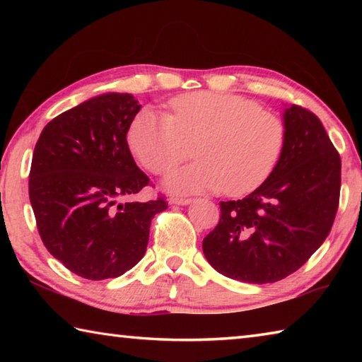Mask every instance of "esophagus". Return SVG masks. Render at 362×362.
I'll list each match as a JSON object with an SVG mask.
<instances>
[{"label": "esophagus", "mask_w": 362, "mask_h": 362, "mask_svg": "<svg viewBox=\"0 0 362 362\" xmlns=\"http://www.w3.org/2000/svg\"><path fill=\"white\" fill-rule=\"evenodd\" d=\"M189 203H192V199H189V198H180V196H173V198H170V204L187 206Z\"/></svg>", "instance_id": "esophagus-1"}]
</instances>
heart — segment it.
Masks as SVG:
<instances>
[{
  "label": "heart",
  "instance_id": "heart-1",
  "mask_svg": "<svg viewBox=\"0 0 362 362\" xmlns=\"http://www.w3.org/2000/svg\"><path fill=\"white\" fill-rule=\"evenodd\" d=\"M127 142L142 166L156 175L168 174L193 153L199 156L169 175L168 187L174 192L225 189L243 196L260 188L278 166L286 126L246 97L189 93L170 100L169 116L142 110L131 122Z\"/></svg>",
  "mask_w": 362,
  "mask_h": 362
}]
</instances>
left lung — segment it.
Masks as SVG:
<instances>
[{
	"label": "left lung",
	"mask_w": 362,
	"mask_h": 362,
	"mask_svg": "<svg viewBox=\"0 0 362 362\" xmlns=\"http://www.w3.org/2000/svg\"><path fill=\"white\" fill-rule=\"evenodd\" d=\"M286 145L260 188L220 203L203 252L214 269L244 283L284 279L303 265L332 228L341 161L322 122L303 107L284 112Z\"/></svg>",
	"instance_id": "1"
}]
</instances>
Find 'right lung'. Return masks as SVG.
I'll return each instance as SVG.
<instances>
[{
  "instance_id": "right-lung-1",
  "label": "right lung",
  "mask_w": 362,
  "mask_h": 362,
  "mask_svg": "<svg viewBox=\"0 0 362 362\" xmlns=\"http://www.w3.org/2000/svg\"><path fill=\"white\" fill-rule=\"evenodd\" d=\"M140 105L131 94H103L49 121L36 142L28 193L46 249L78 276L118 278L137 265L164 196L132 201L150 179L126 134Z\"/></svg>"
}]
</instances>
